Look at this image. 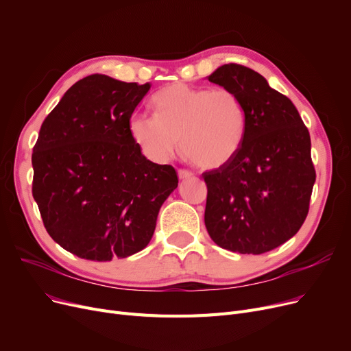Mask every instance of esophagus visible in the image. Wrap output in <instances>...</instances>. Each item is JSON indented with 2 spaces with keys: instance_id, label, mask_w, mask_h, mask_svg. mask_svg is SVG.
<instances>
[{
  "instance_id": "esophagus-1",
  "label": "esophagus",
  "mask_w": 351,
  "mask_h": 351,
  "mask_svg": "<svg viewBox=\"0 0 351 351\" xmlns=\"http://www.w3.org/2000/svg\"><path fill=\"white\" fill-rule=\"evenodd\" d=\"M178 175H179V179H188V178L193 176V172L188 171V169H179Z\"/></svg>"
}]
</instances>
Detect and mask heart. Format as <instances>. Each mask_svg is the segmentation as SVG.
Wrapping results in <instances>:
<instances>
[{"instance_id":"obj_1","label":"heart","mask_w":351,"mask_h":351,"mask_svg":"<svg viewBox=\"0 0 351 351\" xmlns=\"http://www.w3.org/2000/svg\"><path fill=\"white\" fill-rule=\"evenodd\" d=\"M158 115L134 114L129 131L141 152L165 162L179 149L195 165L215 169L241 149L246 129V109L230 88H193L172 84L154 98Z\"/></svg>"}]
</instances>
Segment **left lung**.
<instances>
[{
  "label": "left lung",
  "mask_w": 351,
  "mask_h": 351,
  "mask_svg": "<svg viewBox=\"0 0 351 351\" xmlns=\"http://www.w3.org/2000/svg\"><path fill=\"white\" fill-rule=\"evenodd\" d=\"M208 80L234 90L246 109L241 149L202 173L208 233L230 252H270L296 234L308 213L316 180L308 129L293 102L247 66L226 64Z\"/></svg>",
  "instance_id": "8db88e82"
}]
</instances>
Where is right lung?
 Returning <instances> with one entry per match:
<instances>
[{
  "label": "right lung",
  "mask_w": 351,
  "mask_h": 351,
  "mask_svg": "<svg viewBox=\"0 0 351 351\" xmlns=\"http://www.w3.org/2000/svg\"><path fill=\"white\" fill-rule=\"evenodd\" d=\"M149 89L94 73L73 84L41 125L32 196L48 234L81 259H123L146 247L178 186L173 166L146 159L129 131Z\"/></svg>",
  "instance_id": "obj_1"
}]
</instances>
